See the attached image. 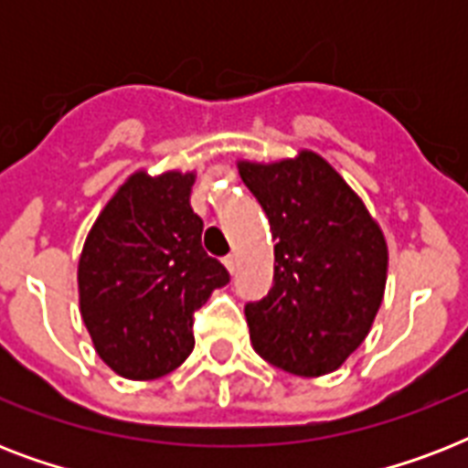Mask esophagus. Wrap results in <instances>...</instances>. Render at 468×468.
Here are the masks:
<instances>
[{
  "mask_svg": "<svg viewBox=\"0 0 468 468\" xmlns=\"http://www.w3.org/2000/svg\"><path fill=\"white\" fill-rule=\"evenodd\" d=\"M223 264H226V270L230 271V274H235V270H238V257H235V255L223 257Z\"/></svg>",
  "mask_w": 468,
  "mask_h": 468,
  "instance_id": "obj_1",
  "label": "esophagus"
}]
</instances>
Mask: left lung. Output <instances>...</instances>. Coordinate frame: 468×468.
<instances>
[{"label": "left lung", "mask_w": 468, "mask_h": 468, "mask_svg": "<svg viewBox=\"0 0 468 468\" xmlns=\"http://www.w3.org/2000/svg\"><path fill=\"white\" fill-rule=\"evenodd\" d=\"M238 172L274 238V284L262 301L245 306L252 347L296 377L340 369L384 301V230L340 172L313 150L277 162L238 160Z\"/></svg>", "instance_id": "8db88e82"}]
</instances>
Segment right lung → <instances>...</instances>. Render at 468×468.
<instances>
[{
    "label": "right lung",
    "instance_id": "right-lung-1",
    "mask_svg": "<svg viewBox=\"0 0 468 468\" xmlns=\"http://www.w3.org/2000/svg\"><path fill=\"white\" fill-rule=\"evenodd\" d=\"M197 172L138 169L94 220L77 264L80 313L97 355L119 377L150 381L194 349V311L230 282L201 248L189 204Z\"/></svg>",
    "mask_w": 468,
    "mask_h": 468
}]
</instances>
